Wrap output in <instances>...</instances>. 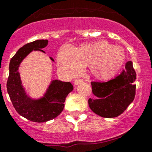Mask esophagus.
Listing matches in <instances>:
<instances>
[{
    "label": "esophagus",
    "instance_id": "esophagus-1",
    "mask_svg": "<svg viewBox=\"0 0 152 152\" xmlns=\"http://www.w3.org/2000/svg\"><path fill=\"white\" fill-rule=\"evenodd\" d=\"M83 82V80L82 79H77V80H75L74 81V84L77 86V85H78L79 83H81Z\"/></svg>",
    "mask_w": 152,
    "mask_h": 152
}]
</instances>
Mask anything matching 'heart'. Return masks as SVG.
<instances>
[{
  "mask_svg": "<svg viewBox=\"0 0 152 152\" xmlns=\"http://www.w3.org/2000/svg\"><path fill=\"white\" fill-rule=\"evenodd\" d=\"M125 58L122 48L106 41L84 44L75 50L63 46L57 56L60 68L67 75H77L83 67L90 66L91 74L99 80L112 78L121 68Z\"/></svg>",
  "mask_w": 152,
  "mask_h": 152,
  "instance_id": "1",
  "label": "heart"
}]
</instances>
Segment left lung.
Masks as SVG:
<instances>
[{
    "label": "left lung",
    "mask_w": 152,
    "mask_h": 152,
    "mask_svg": "<svg viewBox=\"0 0 152 152\" xmlns=\"http://www.w3.org/2000/svg\"><path fill=\"white\" fill-rule=\"evenodd\" d=\"M136 73L129 61L121 74L107 82L92 81V92L98 99H88L91 110L106 118L118 117L134 100Z\"/></svg>",
    "instance_id": "8db88e82"
}]
</instances>
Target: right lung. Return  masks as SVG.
Wrapping results in <instances>:
<instances>
[{
	"instance_id": "right-lung-1",
	"label": "right lung",
	"mask_w": 152,
	"mask_h": 152,
	"mask_svg": "<svg viewBox=\"0 0 152 152\" xmlns=\"http://www.w3.org/2000/svg\"><path fill=\"white\" fill-rule=\"evenodd\" d=\"M48 40H37L19 48L11 58L8 77V94L16 111L24 118L35 122H44L53 120L61 114L66 96L73 90L69 82L53 80L43 98L32 100L26 95L22 86L18 69L20 63L32 50H41L48 45ZM52 61L53 59L50 58Z\"/></svg>"
}]
</instances>
